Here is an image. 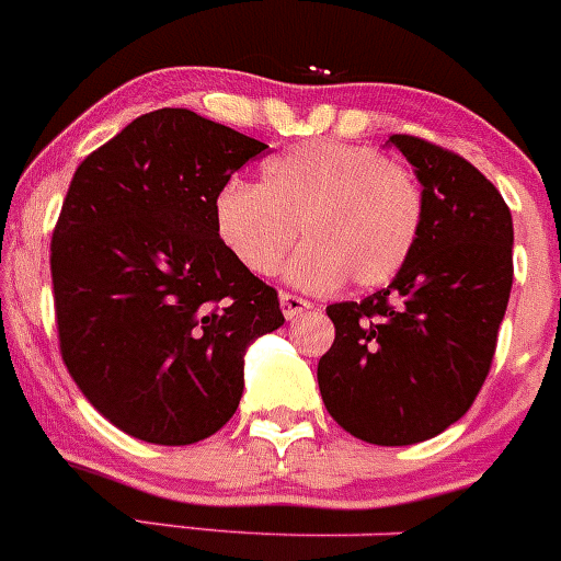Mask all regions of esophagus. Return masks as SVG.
Returning a JSON list of instances; mask_svg holds the SVG:
<instances>
[{
  "label": "esophagus",
  "mask_w": 561,
  "mask_h": 561,
  "mask_svg": "<svg viewBox=\"0 0 561 561\" xmlns=\"http://www.w3.org/2000/svg\"><path fill=\"white\" fill-rule=\"evenodd\" d=\"M279 307H282V314H285L287 320H296V317L309 312V309H312V304L301 296H293V293H282Z\"/></svg>",
  "instance_id": "esophagus-1"
}]
</instances>
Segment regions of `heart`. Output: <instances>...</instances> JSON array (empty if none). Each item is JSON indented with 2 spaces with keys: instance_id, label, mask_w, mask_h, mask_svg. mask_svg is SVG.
Segmentation results:
<instances>
[{
  "instance_id": "obj_1",
  "label": "heart",
  "mask_w": 561,
  "mask_h": 561,
  "mask_svg": "<svg viewBox=\"0 0 561 561\" xmlns=\"http://www.w3.org/2000/svg\"><path fill=\"white\" fill-rule=\"evenodd\" d=\"M214 228L249 274H274L301 228L307 244L287 265L293 285L331 290L350 276L380 287L417 244L423 190L371 146L309 140L271 157L260 186L225 184L214 197Z\"/></svg>"
}]
</instances>
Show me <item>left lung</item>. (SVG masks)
Instances as JSON below:
<instances>
[{
  "mask_svg": "<svg viewBox=\"0 0 561 561\" xmlns=\"http://www.w3.org/2000/svg\"><path fill=\"white\" fill-rule=\"evenodd\" d=\"M423 186V228L404 268L364 301L331 304L317 364L333 421L371 445H415L472 407L513 287V217L500 190L454 151L390 135Z\"/></svg>",
  "mask_w": 561,
  "mask_h": 561,
  "instance_id": "8db88e82",
  "label": "left lung"
}]
</instances>
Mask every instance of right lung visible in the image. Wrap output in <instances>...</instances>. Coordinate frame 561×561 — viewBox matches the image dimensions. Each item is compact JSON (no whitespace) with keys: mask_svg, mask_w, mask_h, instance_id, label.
<instances>
[{"mask_svg":"<svg viewBox=\"0 0 561 561\" xmlns=\"http://www.w3.org/2000/svg\"><path fill=\"white\" fill-rule=\"evenodd\" d=\"M268 146L186 107L144 113L78 165L50 241L67 371L113 426L192 445L233 417L247 347L285 322L214 228V197Z\"/></svg>","mask_w":561,"mask_h":561,"instance_id":"obj_1","label":"right lung"}]
</instances>
